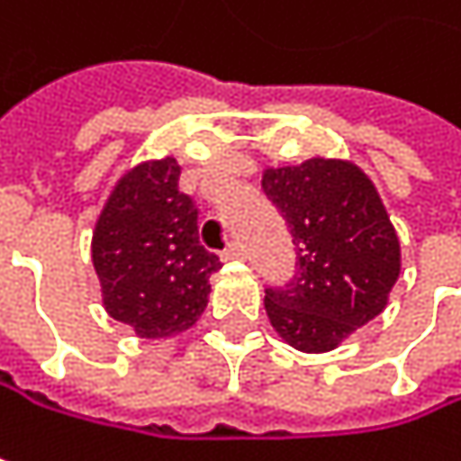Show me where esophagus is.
Returning <instances> with one entry per match:
<instances>
[{"label": "esophagus", "instance_id": "esophagus-1", "mask_svg": "<svg viewBox=\"0 0 461 461\" xmlns=\"http://www.w3.org/2000/svg\"><path fill=\"white\" fill-rule=\"evenodd\" d=\"M221 256H224V261H237V258H245V248H242L240 242H231L230 248H227Z\"/></svg>", "mask_w": 461, "mask_h": 461}]
</instances>
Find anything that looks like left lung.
Returning <instances> with one entry per match:
<instances>
[{
  "instance_id": "1",
  "label": "left lung",
  "mask_w": 461,
  "mask_h": 461,
  "mask_svg": "<svg viewBox=\"0 0 461 461\" xmlns=\"http://www.w3.org/2000/svg\"><path fill=\"white\" fill-rule=\"evenodd\" d=\"M261 186L296 245L294 280L267 288L269 322L299 352H330L384 312L401 277L398 231L352 159L310 157L267 167Z\"/></svg>"
}]
</instances>
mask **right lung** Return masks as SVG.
<instances>
[{
	"mask_svg": "<svg viewBox=\"0 0 461 461\" xmlns=\"http://www.w3.org/2000/svg\"><path fill=\"white\" fill-rule=\"evenodd\" d=\"M176 157L125 170L93 230V267L109 318L140 339L178 336L200 321L211 296L216 253L200 242V211L178 189Z\"/></svg>",
	"mask_w": 461,
	"mask_h": 461,
	"instance_id": "obj_1",
	"label": "right lung"
}]
</instances>
